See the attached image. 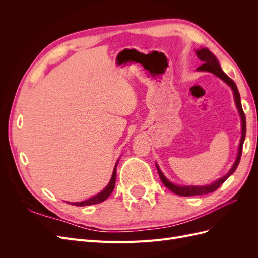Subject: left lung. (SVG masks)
Masks as SVG:
<instances>
[{
  "instance_id": "left-lung-1",
  "label": "left lung",
  "mask_w": 258,
  "mask_h": 258,
  "mask_svg": "<svg viewBox=\"0 0 258 258\" xmlns=\"http://www.w3.org/2000/svg\"><path fill=\"white\" fill-rule=\"evenodd\" d=\"M196 53H197V57L202 62H204V64L200 66L197 69L198 71H208V72H211V73L215 74L217 77H220L221 80H223L232 89L233 97H235V101H236V105L238 107L239 114L241 116L242 136H241V140H240L239 151H238L236 161L232 165L231 169L229 170V172L226 174V175H224L223 177H221L220 179H217L216 182H214L213 184H211V185H206V186H178V185H174L173 183H171L165 175H163V173L161 172V170L159 169V167L156 165V168H157L159 177L161 179V182L163 183V185H165L167 188H169L171 191H173L174 194L179 195V196H185V197H188V196H200V195H207V194H210V192H212V191H215L218 188V187H220L226 181V179H227L233 172H235L238 165H239V162H240V159H241L242 146H243V142H244V139H245V134H246L245 115H244L243 110H242L241 100H240V93L238 91L237 85L235 84V82H233L230 79L229 76H227L223 72V70L221 69L220 63H218L216 57L208 48L198 49V50H196Z\"/></svg>"
}]
</instances>
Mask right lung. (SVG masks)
I'll use <instances>...</instances> for the list:
<instances>
[{"mask_svg": "<svg viewBox=\"0 0 258 258\" xmlns=\"http://www.w3.org/2000/svg\"><path fill=\"white\" fill-rule=\"evenodd\" d=\"M116 167H117V163L114 168L113 171V175L110 183L105 187V188L99 192L96 196H93L92 198L88 199V200H85V201H81V202H70L72 206H76V207H85V206H91V205H97L100 204V202H103L106 198H108V196L112 194V191L114 190V187H115V182H116ZM69 204V202H68Z\"/></svg>", "mask_w": 258, "mask_h": 258, "instance_id": "obj_1", "label": "right lung"}]
</instances>
